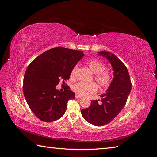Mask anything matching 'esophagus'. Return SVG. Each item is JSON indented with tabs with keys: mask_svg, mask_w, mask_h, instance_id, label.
Masks as SVG:
<instances>
[{
	"mask_svg": "<svg viewBox=\"0 0 157 157\" xmlns=\"http://www.w3.org/2000/svg\"><path fill=\"white\" fill-rule=\"evenodd\" d=\"M75 98H77V99H80V98H82V96H80V95H76L75 96Z\"/></svg>",
	"mask_w": 157,
	"mask_h": 157,
	"instance_id": "34e87169",
	"label": "esophagus"
}]
</instances>
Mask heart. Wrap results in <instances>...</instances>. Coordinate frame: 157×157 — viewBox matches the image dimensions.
Segmentation results:
<instances>
[{
    "mask_svg": "<svg viewBox=\"0 0 157 157\" xmlns=\"http://www.w3.org/2000/svg\"><path fill=\"white\" fill-rule=\"evenodd\" d=\"M87 65L93 73H94V80L101 88H107L111 82V75L106 69L105 65L101 61L96 59H90L87 61ZM77 70V66L74 67L71 71V77H73ZM74 92L80 96L95 93L98 90L96 84L94 82H79L72 86Z\"/></svg>",
    "mask_w": 157,
    "mask_h": 157,
    "instance_id": "1",
    "label": "heart"
}]
</instances>
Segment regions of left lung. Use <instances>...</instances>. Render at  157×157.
<instances>
[{
  "instance_id": "obj_1",
  "label": "left lung",
  "mask_w": 157,
  "mask_h": 157,
  "mask_svg": "<svg viewBox=\"0 0 157 157\" xmlns=\"http://www.w3.org/2000/svg\"><path fill=\"white\" fill-rule=\"evenodd\" d=\"M99 56L106 58L114 71V78L110 86L103 94L101 99L92 100L88 108L81 110L82 115L88 122L94 126H104L115 118L126 105L130 93L132 83L125 65L110 52L101 51Z\"/></svg>"
}]
</instances>
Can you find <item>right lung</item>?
I'll use <instances>...</instances> for the list:
<instances>
[{
    "label": "right lung",
    "instance_id": "add662e5",
    "mask_svg": "<svg viewBox=\"0 0 157 157\" xmlns=\"http://www.w3.org/2000/svg\"><path fill=\"white\" fill-rule=\"evenodd\" d=\"M83 51L56 47L44 52L29 65L23 78V94L32 112L44 122L62 117L67 102L75 94L66 85L56 89L61 80H69L71 71L84 56Z\"/></svg>",
    "mask_w": 157,
    "mask_h": 157
}]
</instances>
